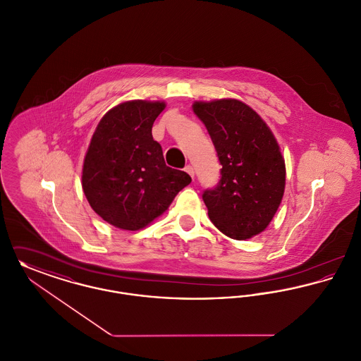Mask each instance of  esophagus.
I'll list each match as a JSON object with an SVG mask.
<instances>
[{
	"instance_id": "34e87169",
	"label": "esophagus",
	"mask_w": 361,
	"mask_h": 361,
	"mask_svg": "<svg viewBox=\"0 0 361 361\" xmlns=\"http://www.w3.org/2000/svg\"><path fill=\"white\" fill-rule=\"evenodd\" d=\"M185 172L188 173L189 176L193 178L195 177V171H193V168L190 166V165H187L185 166Z\"/></svg>"
}]
</instances>
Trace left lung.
<instances>
[{
	"mask_svg": "<svg viewBox=\"0 0 361 361\" xmlns=\"http://www.w3.org/2000/svg\"><path fill=\"white\" fill-rule=\"evenodd\" d=\"M222 164L221 181L203 200L211 222L233 240L262 233L275 216L286 188V162L269 126L235 99L195 102Z\"/></svg>",
	"mask_w": 361,
	"mask_h": 361,
	"instance_id": "1",
	"label": "left lung"
}]
</instances>
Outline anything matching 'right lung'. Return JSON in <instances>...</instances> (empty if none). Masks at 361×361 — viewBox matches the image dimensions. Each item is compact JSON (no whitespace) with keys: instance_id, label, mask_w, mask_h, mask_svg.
Returning a JSON list of instances; mask_svg holds the SVG:
<instances>
[{"instance_id":"1","label":"right lung","mask_w":361,"mask_h":361,"mask_svg":"<svg viewBox=\"0 0 361 361\" xmlns=\"http://www.w3.org/2000/svg\"><path fill=\"white\" fill-rule=\"evenodd\" d=\"M165 102L130 100L99 121L82 166V189L106 224L137 231L154 222L192 181L166 166L152 128Z\"/></svg>"}]
</instances>
